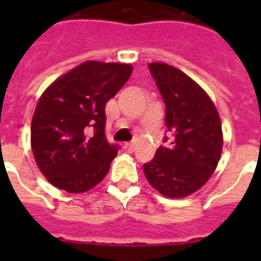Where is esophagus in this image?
Instances as JSON below:
<instances>
[{
	"label": "esophagus",
	"mask_w": 261,
	"mask_h": 261,
	"mask_svg": "<svg viewBox=\"0 0 261 261\" xmlns=\"http://www.w3.org/2000/svg\"><path fill=\"white\" fill-rule=\"evenodd\" d=\"M124 150H125L126 153H132V151L135 150V144H133V142H126V144L124 145Z\"/></svg>",
	"instance_id": "34e87169"
}]
</instances>
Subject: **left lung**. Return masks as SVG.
Returning a JSON list of instances; mask_svg holds the SVG:
<instances>
[{"label":"left lung","instance_id":"obj_1","mask_svg":"<svg viewBox=\"0 0 261 261\" xmlns=\"http://www.w3.org/2000/svg\"><path fill=\"white\" fill-rule=\"evenodd\" d=\"M149 70L166 105L165 123L172 135L144 165L147 181L159 193L180 199L200 190L216 170L222 151L220 115L208 94L183 71L162 62ZM165 136L163 142H167Z\"/></svg>","mask_w":261,"mask_h":261}]
</instances>
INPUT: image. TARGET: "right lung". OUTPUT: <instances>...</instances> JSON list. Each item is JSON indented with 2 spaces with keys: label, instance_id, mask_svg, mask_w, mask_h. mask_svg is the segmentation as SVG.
Returning a JSON list of instances; mask_svg holds the SVG:
<instances>
[{
  "label": "right lung",
  "instance_id": "obj_1",
  "mask_svg": "<svg viewBox=\"0 0 261 261\" xmlns=\"http://www.w3.org/2000/svg\"><path fill=\"white\" fill-rule=\"evenodd\" d=\"M132 70L129 64L86 61L43 93L32 117L31 147L50 184L82 193L107 175L119 145L106 138V103Z\"/></svg>",
  "mask_w": 261,
  "mask_h": 261
}]
</instances>
